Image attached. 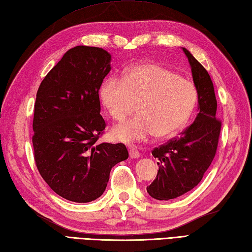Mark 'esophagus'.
I'll use <instances>...</instances> for the list:
<instances>
[{
	"label": "esophagus",
	"mask_w": 252,
	"mask_h": 252,
	"mask_svg": "<svg viewBox=\"0 0 252 252\" xmlns=\"http://www.w3.org/2000/svg\"><path fill=\"white\" fill-rule=\"evenodd\" d=\"M129 154H130V157L131 158H139V157L141 156L140 152L137 151L135 147H131L130 151H129Z\"/></svg>",
	"instance_id": "34e87169"
}]
</instances>
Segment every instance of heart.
<instances>
[{
    "instance_id": "1",
    "label": "heart",
    "mask_w": 252,
    "mask_h": 252,
    "mask_svg": "<svg viewBox=\"0 0 252 252\" xmlns=\"http://www.w3.org/2000/svg\"><path fill=\"white\" fill-rule=\"evenodd\" d=\"M99 95L105 109L117 121L125 120L137 105L139 115L111 131L116 141L126 143L145 141L153 134H175L189 120L198 100L193 84L157 64L132 67L122 80L108 78Z\"/></svg>"
}]
</instances>
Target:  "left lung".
<instances>
[{
	"label": "left lung",
	"instance_id": "left-lung-1",
	"mask_svg": "<svg viewBox=\"0 0 252 252\" xmlns=\"http://www.w3.org/2000/svg\"><path fill=\"white\" fill-rule=\"evenodd\" d=\"M182 50L191 66L199 113L179 136L152 151L158 159V171L146 190L152 198L160 201L178 198L199 185L214 159L221 126L215 117L218 102L208 71L186 48Z\"/></svg>",
	"mask_w": 252,
	"mask_h": 252
}]
</instances>
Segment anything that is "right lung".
<instances>
[{
    "label": "right lung",
    "instance_id": "obj_1",
    "mask_svg": "<svg viewBox=\"0 0 252 252\" xmlns=\"http://www.w3.org/2000/svg\"><path fill=\"white\" fill-rule=\"evenodd\" d=\"M111 56L97 47L70 49L38 88L32 121L36 166L62 198L87 203L106 190L110 170L126 160L125 144L97 143L106 122L99 88Z\"/></svg>",
    "mask_w": 252,
    "mask_h": 252
}]
</instances>
